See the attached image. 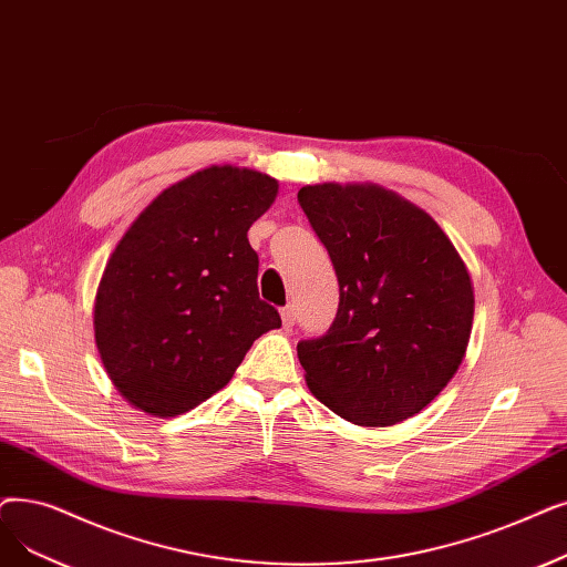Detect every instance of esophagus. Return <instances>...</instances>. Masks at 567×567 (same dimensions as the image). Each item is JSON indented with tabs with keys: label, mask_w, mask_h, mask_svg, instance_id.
I'll list each match as a JSON object with an SVG mask.
<instances>
[{
	"label": "esophagus",
	"mask_w": 567,
	"mask_h": 567,
	"mask_svg": "<svg viewBox=\"0 0 567 567\" xmlns=\"http://www.w3.org/2000/svg\"><path fill=\"white\" fill-rule=\"evenodd\" d=\"M280 315H282V324L289 329V327H293V322H297V310H293V306H285L282 310H280Z\"/></svg>",
	"instance_id": "esophagus-1"
}]
</instances>
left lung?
Here are the masks:
<instances>
[{"label": "left lung", "instance_id": "left-lung-1", "mask_svg": "<svg viewBox=\"0 0 567 567\" xmlns=\"http://www.w3.org/2000/svg\"><path fill=\"white\" fill-rule=\"evenodd\" d=\"M299 204L340 287L329 331L297 344L306 382L342 420L399 424L465 357L475 312L467 268L429 213L378 185H308Z\"/></svg>", "mask_w": 567, "mask_h": 567}]
</instances>
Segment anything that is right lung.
Here are the masks:
<instances>
[{"instance_id":"right-lung-1","label":"right lung","mask_w":567,"mask_h":567,"mask_svg":"<svg viewBox=\"0 0 567 567\" xmlns=\"http://www.w3.org/2000/svg\"><path fill=\"white\" fill-rule=\"evenodd\" d=\"M278 181L210 166L164 189L113 250L94 301V338L115 389L147 414L189 412L282 324L259 299L248 229Z\"/></svg>"}]
</instances>
